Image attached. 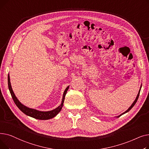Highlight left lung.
<instances>
[{
  "mask_svg": "<svg viewBox=\"0 0 149 149\" xmlns=\"http://www.w3.org/2000/svg\"><path fill=\"white\" fill-rule=\"evenodd\" d=\"M141 86H141V87H140V89H139V92H138V95H137V97H136V99H135V100L134 101V103H132V104L131 105V106L127 109V110L126 111V112H124V113H123L122 114H121L120 115H119V116H118V117H120L121 115H123V114H124V113H127V112H128L130 109L134 106V105L136 104V101H137V100H138V97H139V93H140V91H141Z\"/></svg>",
  "mask_w": 149,
  "mask_h": 149,
  "instance_id": "left-lung-1",
  "label": "left lung"
}]
</instances>
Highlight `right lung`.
I'll return each instance as SVG.
<instances>
[{
  "instance_id": "right-lung-1",
  "label": "right lung",
  "mask_w": 149,
  "mask_h": 149,
  "mask_svg": "<svg viewBox=\"0 0 149 149\" xmlns=\"http://www.w3.org/2000/svg\"><path fill=\"white\" fill-rule=\"evenodd\" d=\"M8 88L10 92V93L11 95V97L13 99L14 102L15 103V105H16L18 108L20 109V110L23 112L24 113L25 115L29 116L31 117H33L34 118L38 119V120H49L51 118H54V116H56L61 110L62 107L63 106V102L65 100V97L66 94V92L69 89V86L67 87L64 92L63 95V99H62V103L56 109H54L52 111H48V112H42V111H39L37 110H36V109H31L29 107H26L25 106L23 105L20 101L18 100L17 97L15 96V94L14 93V92L12 89L11 88V85L10 83V75L8 74Z\"/></svg>"
}]
</instances>
